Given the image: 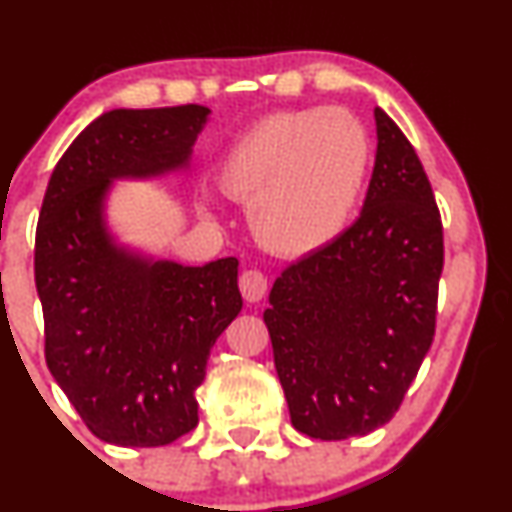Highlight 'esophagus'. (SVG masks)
<instances>
[{
    "label": "esophagus",
    "instance_id": "esophagus-1",
    "mask_svg": "<svg viewBox=\"0 0 512 512\" xmlns=\"http://www.w3.org/2000/svg\"><path fill=\"white\" fill-rule=\"evenodd\" d=\"M240 293L248 303H257L262 301L264 293H267V276H264L260 269H248V272L240 274Z\"/></svg>",
    "mask_w": 512,
    "mask_h": 512
}]
</instances>
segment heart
<instances>
[{
	"instance_id": "heart-1",
	"label": "heart",
	"mask_w": 512,
	"mask_h": 512,
	"mask_svg": "<svg viewBox=\"0 0 512 512\" xmlns=\"http://www.w3.org/2000/svg\"><path fill=\"white\" fill-rule=\"evenodd\" d=\"M370 142L344 110H293L252 125L219 163L226 195L250 204L257 240L310 255L349 226L366 187Z\"/></svg>"
}]
</instances>
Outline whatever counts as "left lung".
<instances>
[{
  "mask_svg": "<svg viewBox=\"0 0 512 512\" xmlns=\"http://www.w3.org/2000/svg\"><path fill=\"white\" fill-rule=\"evenodd\" d=\"M361 216L281 272L264 325L296 431L366 436L407 395L436 334L443 223L431 182L385 110Z\"/></svg>",
  "mask_w": 512,
  "mask_h": 512,
  "instance_id": "8db88e82",
  "label": "left lung"
}]
</instances>
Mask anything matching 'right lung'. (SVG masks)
<instances>
[{
	"label": "right lung",
	"mask_w": 512,
	"mask_h": 512,
	"mask_svg": "<svg viewBox=\"0 0 512 512\" xmlns=\"http://www.w3.org/2000/svg\"><path fill=\"white\" fill-rule=\"evenodd\" d=\"M209 113L195 103L103 113L45 190L35 231L45 361L105 443L158 448L190 433L211 346L243 308L236 257L154 260L117 245L105 223L113 180L185 170Z\"/></svg>",
	"instance_id": "add662e5"
}]
</instances>
